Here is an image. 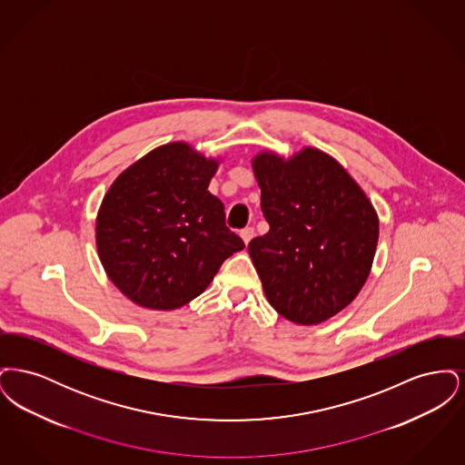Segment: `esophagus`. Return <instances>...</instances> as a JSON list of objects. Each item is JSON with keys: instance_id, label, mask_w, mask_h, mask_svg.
Instances as JSON below:
<instances>
[{"instance_id": "obj_1", "label": "esophagus", "mask_w": 465, "mask_h": 465, "mask_svg": "<svg viewBox=\"0 0 465 465\" xmlns=\"http://www.w3.org/2000/svg\"><path fill=\"white\" fill-rule=\"evenodd\" d=\"M241 237H242L243 242H251V239L254 237V228H252V226H245L242 232H241Z\"/></svg>"}]
</instances>
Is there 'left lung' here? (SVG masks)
I'll return each instance as SVG.
<instances>
[{"label":"left lung","instance_id":"8db88e82","mask_svg":"<svg viewBox=\"0 0 465 465\" xmlns=\"http://www.w3.org/2000/svg\"><path fill=\"white\" fill-rule=\"evenodd\" d=\"M270 230L249 254L270 305L296 324H319L345 309L364 286L378 242V218L347 171L305 148L284 160H252Z\"/></svg>","mask_w":465,"mask_h":465}]
</instances>
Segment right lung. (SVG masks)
Listing matches in <instances>:
<instances>
[{
    "mask_svg": "<svg viewBox=\"0 0 465 465\" xmlns=\"http://www.w3.org/2000/svg\"><path fill=\"white\" fill-rule=\"evenodd\" d=\"M216 160L171 143L116 177L95 224L101 263L113 284L146 309H179L211 284L243 241L224 223L207 186Z\"/></svg>",
    "mask_w": 465,
    "mask_h": 465,
    "instance_id": "add662e5",
    "label": "right lung"
}]
</instances>
